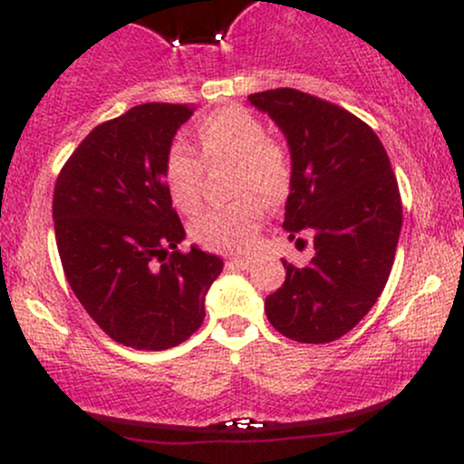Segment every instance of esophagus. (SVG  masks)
Listing matches in <instances>:
<instances>
[{
	"label": "esophagus",
	"instance_id": "esophagus-1",
	"mask_svg": "<svg viewBox=\"0 0 464 464\" xmlns=\"http://www.w3.org/2000/svg\"><path fill=\"white\" fill-rule=\"evenodd\" d=\"M250 264H253V259L250 257H231L227 262L228 268H237V270H248Z\"/></svg>",
	"mask_w": 464,
	"mask_h": 464
}]
</instances>
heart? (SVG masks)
<instances>
[{
    "label": "heart",
    "instance_id": "b5f03b06",
    "mask_svg": "<svg viewBox=\"0 0 464 464\" xmlns=\"http://www.w3.org/2000/svg\"><path fill=\"white\" fill-rule=\"evenodd\" d=\"M196 143L207 168L236 163V205L205 211L191 225V237L218 253H239L253 246L264 225V200L276 205L290 194L292 157L281 141L268 137L264 121L242 106H225L202 117ZM165 188L174 207L194 214L202 200L205 168L188 148L172 146L163 165Z\"/></svg>",
    "mask_w": 464,
    "mask_h": 464
}]
</instances>
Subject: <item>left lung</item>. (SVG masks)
<instances>
[{
  "mask_svg": "<svg viewBox=\"0 0 464 464\" xmlns=\"http://www.w3.org/2000/svg\"><path fill=\"white\" fill-rule=\"evenodd\" d=\"M248 102L273 117L290 146L284 228L290 239L312 233L316 250L305 268L284 262L285 281L266 296V316L296 343H334L369 314L391 275L401 231L395 172L380 137L343 106L296 89Z\"/></svg>",
  "mask_w": 464,
  "mask_h": 464,
  "instance_id": "obj_1",
  "label": "left lung"
}]
</instances>
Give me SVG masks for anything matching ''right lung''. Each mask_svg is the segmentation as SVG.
<instances>
[{
    "mask_svg": "<svg viewBox=\"0 0 464 464\" xmlns=\"http://www.w3.org/2000/svg\"><path fill=\"white\" fill-rule=\"evenodd\" d=\"M191 104L148 102L84 137L56 179L52 218L63 270L80 305L115 343L163 351L205 318L222 259L191 246L163 165Z\"/></svg>",
    "mask_w": 464,
    "mask_h": 464,
    "instance_id": "add662e5",
    "label": "right lung"
}]
</instances>
